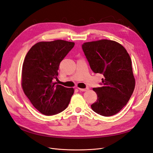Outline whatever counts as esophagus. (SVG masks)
Instances as JSON below:
<instances>
[{
    "mask_svg": "<svg viewBox=\"0 0 153 153\" xmlns=\"http://www.w3.org/2000/svg\"><path fill=\"white\" fill-rule=\"evenodd\" d=\"M78 89H79L80 91H82V92H85V91H87L88 90H89V88H85V89H82V88H78Z\"/></svg>",
    "mask_w": 153,
    "mask_h": 153,
    "instance_id": "obj_1",
    "label": "esophagus"
}]
</instances>
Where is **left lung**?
<instances>
[{"mask_svg":"<svg viewBox=\"0 0 153 153\" xmlns=\"http://www.w3.org/2000/svg\"><path fill=\"white\" fill-rule=\"evenodd\" d=\"M82 50L95 73L103 75L101 87L93 88L98 96L91 108L105 117L118 113L127 104L135 85L131 60L123 46L101 39L84 43Z\"/></svg>","mask_w":153,"mask_h":153,"instance_id":"1","label":"left lung"}]
</instances>
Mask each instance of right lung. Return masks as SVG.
<instances>
[{
	"label": "right lung",
	"mask_w": 153,
	"mask_h": 153,
	"mask_svg": "<svg viewBox=\"0 0 153 153\" xmlns=\"http://www.w3.org/2000/svg\"><path fill=\"white\" fill-rule=\"evenodd\" d=\"M64 40L41 41L32 46L23 63L22 86L25 94L39 112L46 115L57 114L68 106L73 88L53 82L59 64L74 47Z\"/></svg>",
	"instance_id": "1"
}]
</instances>
